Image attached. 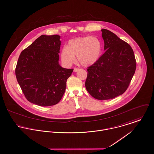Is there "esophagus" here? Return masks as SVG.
I'll list each match as a JSON object with an SVG mask.
<instances>
[{"label":"esophagus","mask_w":154,"mask_h":154,"mask_svg":"<svg viewBox=\"0 0 154 154\" xmlns=\"http://www.w3.org/2000/svg\"><path fill=\"white\" fill-rule=\"evenodd\" d=\"M80 70V69L79 68H75L74 69H73V71L74 72H78V71H79Z\"/></svg>","instance_id":"obj_1"}]
</instances>
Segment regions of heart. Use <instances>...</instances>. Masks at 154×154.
<instances>
[{"instance_id": "1", "label": "heart", "mask_w": 154, "mask_h": 154, "mask_svg": "<svg viewBox=\"0 0 154 154\" xmlns=\"http://www.w3.org/2000/svg\"><path fill=\"white\" fill-rule=\"evenodd\" d=\"M102 43L96 37H79L69 41L61 52L62 61L67 64L73 63L77 56L82 66H90L98 60L101 53Z\"/></svg>"}]
</instances>
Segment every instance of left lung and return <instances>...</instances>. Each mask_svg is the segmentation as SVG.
Returning <instances> with one entry per match:
<instances>
[{"label":"left lung","mask_w":154,"mask_h":154,"mask_svg":"<svg viewBox=\"0 0 154 154\" xmlns=\"http://www.w3.org/2000/svg\"><path fill=\"white\" fill-rule=\"evenodd\" d=\"M105 53L88 68L85 87L99 100H108L123 94L136 70L133 49L112 32L103 29Z\"/></svg>","instance_id":"left-lung-1"}]
</instances>
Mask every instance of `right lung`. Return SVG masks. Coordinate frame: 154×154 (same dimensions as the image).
I'll use <instances>...</instances> for the list:
<instances>
[{
    "label": "right lung",
    "mask_w": 154,
    "mask_h": 154,
    "mask_svg": "<svg viewBox=\"0 0 154 154\" xmlns=\"http://www.w3.org/2000/svg\"><path fill=\"white\" fill-rule=\"evenodd\" d=\"M60 36L41 35L19 57L15 74L28 101L41 106L57 104L62 98L73 69L59 64Z\"/></svg>",
    "instance_id": "right-lung-1"
}]
</instances>
